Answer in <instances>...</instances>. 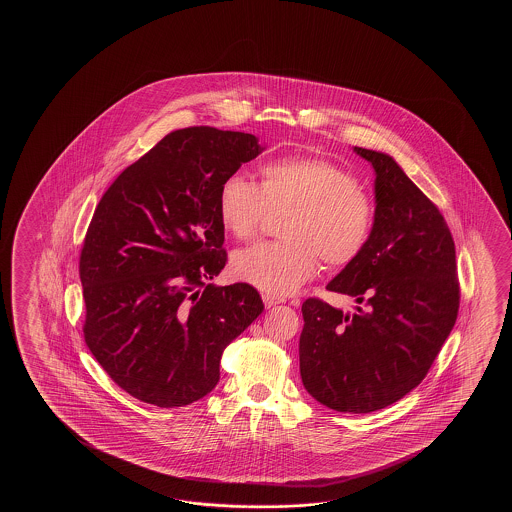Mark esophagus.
<instances>
[{
  "instance_id": "1",
  "label": "esophagus",
  "mask_w": 512,
  "mask_h": 512,
  "mask_svg": "<svg viewBox=\"0 0 512 512\" xmlns=\"http://www.w3.org/2000/svg\"><path fill=\"white\" fill-rule=\"evenodd\" d=\"M263 304L267 309H271L274 305L283 304V298H278L274 294H263Z\"/></svg>"
}]
</instances>
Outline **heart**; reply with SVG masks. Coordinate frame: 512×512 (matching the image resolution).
<instances>
[{
    "label": "heart",
    "mask_w": 512,
    "mask_h": 512,
    "mask_svg": "<svg viewBox=\"0 0 512 512\" xmlns=\"http://www.w3.org/2000/svg\"><path fill=\"white\" fill-rule=\"evenodd\" d=\"M260 174V185L241 174L223 181L221 225L238 240H252L271 212L291 210L282 225L287 241L236 252L232 272L238 280L283 296L315 276L318 256L329 267H340L364 251L375 210L348 170L322 157L293 155L263 164Z\"/></svg>",
    "instance_id": "obj_1"
}]
</instances>
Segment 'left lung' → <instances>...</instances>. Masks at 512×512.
<instances>
[{
  "label": "left lung",
  "instance_id": "1",
  "mask_svg": "<svg viewBox=\"0 0 512 512\" xmlns=\"http://www.w3.org/2000/svg\"><path fill=\"white\" fill-rule=\"evenodd\" d=\"M375 170V219L364 251L327 283L357 300L346 315L302 304L300 375L316 401L370 414L423 381L456 324V247L439 208L390 155L357 148Z\"/></svg>",
  "mask_w": 512,
  "mask_h": 512
}]
</instances>
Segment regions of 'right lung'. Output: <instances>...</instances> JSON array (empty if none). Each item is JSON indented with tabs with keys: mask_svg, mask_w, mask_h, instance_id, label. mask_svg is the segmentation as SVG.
<instances>
[{
	"mask_svg": "<svg viewBox=\"0 0 512 512\" xmlns=\"http://www.w3.org/2000/svg\"><path fill=\"white\" fill-rule=\"evenodd\" d=\"M261 150L251 133L172 131L95 208L80 252L84 340L142 403L175 408L212 392L223 351L263 311L249 283H210L227 263L219 188Z\"/></svg>",
	"mask_w": 512,
	"mask_h": 512,
	"instance_id": "right-lung-1",
	"label": "right lung"
}]
</instances>
